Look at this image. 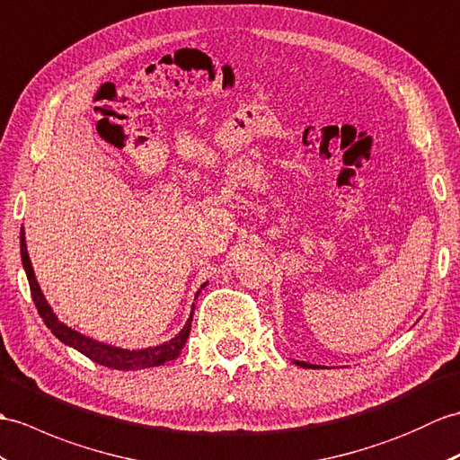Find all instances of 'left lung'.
<instances>
[{
  "label": "left lung",
  "instance_id": "left-lung-1",
  "mask_svg": "<svg viewBox=\"0 0 460 460\" xmlns=\"http://www.w3.org/2000/svg\"><path fill=\"white\" fill-rule=\"evenodd\" d=\"M296 365H300L304 368H314V365H307V362H300V360H296Z\"/></svg>",
  "mask_w": 460,
  "mask_h": 460
}]
</instances>
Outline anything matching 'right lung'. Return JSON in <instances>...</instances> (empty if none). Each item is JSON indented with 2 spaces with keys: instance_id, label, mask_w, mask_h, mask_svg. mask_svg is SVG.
Returning a JSON list of instances; mask_svg holds the SVG:
<instances>
[{
  "instance_id": "add662e5",
  "label": "right lung",
  "mask_w": 460,
  "mask_h": 460,
  "mask_svg": "<svg viewBox=\"0 0 460 460\" xmlns=\"http://www.w3.org/2000/svg\"><path fill=\"white\" fill-rule=\"evenodd\" d=\"M19 243H21V261H23V269H25L27 280H29L31 296H33V302L37 305V312L42 317V322H45V325L52 331V335L58 337L64 345H70V347H74L76 350H80L82 355L92 358L93 362H98V365H103V367H108V368H115V370L151 368V367L164 365V362H168V360H174L180 355L181 347L186 345L188 335H190L191 315H194V307H191L190 319L186 322L184 329H181L174 339H170L168 343H163V345L153 347V349H141V350H127V349H117V347L105 345V343H98V341L84 337V335L78 333V331H74V329H70V327H66V325L58 322V317L52 314L50 305L47 304L45 296H42L40 288H39V284L35 280V272H33V266H31V261H29L27 243H25V231L23 229H21ZM206 284L201 286V288H206Z\"/></svg>"
}]
</instances>
